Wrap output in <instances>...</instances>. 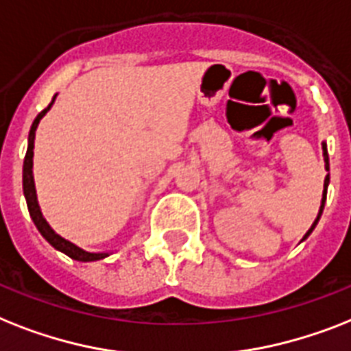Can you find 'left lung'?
<instances>
[{"mask_svg":"<svg viewBox=\"0 0 351 351\" xmlns=\"http://www.w3.org/2000/svg\"><path fill=\"white\" fill-rule=\"evenodd\" d=\"M323 155H324V162H326V171H328V151H326V144H323ZM328 182H330V175H326V178H324L323 204H321V209H319V215H317V218H315L314 225H312V227H310V229H308V232H306V234H304V238H306V236H308L310 232H312V230H314V227H315V225H317L319 218H321V215H323V209H324V202H326V187H328ZM304 238H303V240H304Z\"/></svg>","mask_w":351,"mask_h":351,"instance_id":"8db88e82","label":"left lung"}]
</instances>
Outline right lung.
Returning <instances> with one entry per match:
<instances>
[{
    "label": "right lung",
    "instance_id": "right-lung-1",
    "mask_svg": "<svg viewBox=\"0 0 351 351\" xmlns=\"http://www.w3.org/2000/svg\"><path fill=\"white\" fill-rule=\"evenodd\" d=\"M56 101V97L52 99V102L48 104L45 110L36 117V121H34L32 128H30V133H28V149L27 155H25V162H23V191H25V198H27V205H28V213L32 216L34 223H36L37 230L41 232L43 238L48 241V243L52 245L53 249L61 250L66 256H70L72 259H77V261H95V259H102L106 258L108 254L104 252H86V250L79 249L77 245H73L72 241L64 240L59 234L53 232V229L50 225L47 223V220L43 218L41 209H39V204H37V196H36V185H34V176H32V156H34V138H36V130L39 121L43 119V115L50 110V106Z\"/></svg>",
    "mask_w": 351,
    "mask_h": 351
}]
</instances>
